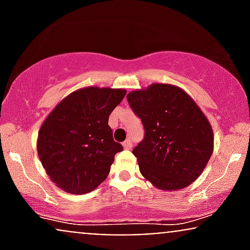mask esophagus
Returning a JSON list of instances; mask_svg holds the SVG:
<instances>
[{
  "mask_svg": "<svg viewBox=\"0 0 250 250\" xmlns=\"http://www.w3.org/2000/svg\"><path fill=\"white\" fill-rule=\"evenodd\" d=\"M123 147H125V149H130L131 147H133V142H131L130 139L125 140V142H123Z\"/></svg>",
  "mask_w": 250,
  "mask_h": 250,
  "instance_id": "1",
  "label": "esophagus"
}]
</instances>
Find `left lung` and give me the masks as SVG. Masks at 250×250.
Here are the masks:
<instances>
[{
    "label": "left lung",
    "instance_id": "obj_1",
    "mask_svg": "<svg viewBox=\"0 0 250 250\" xmlns=\"http://www.w3.org/2000/svg\"><path fill=\"white\" fill-rule=\"evenodd\" d=\"M127 100L145 128V139L133 150L143 177L162 190L194 182L214 149L210 123L194 100L163 83L131 91Z\"/></svg>",
    "mask_w": 250,
    "mask_h": 250
}]
</instances>
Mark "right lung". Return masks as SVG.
I'll return each instance as SVG.
<instances>
[{
  "label": "right lung",
  "instance_id": "1",
  "mask_svg": "<svg viewBox=\"0 0 250 250\" xmlns=\"http://www.w3.org/2000/svg\"><path fill=\"white\" fill-rule=\"evenodd\" d=\"M127 91L87 87L63 99L39 131L37 153L45 173L70 194L94 190L108 176L116 153L108 120Z\"/></svg>",
  "mask_w": 250,
  "mask_h": 250
}]
</instances>
